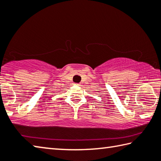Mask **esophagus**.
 Segmentation results:
<instances>
[{
	"mask_svg": "<svg viewBox=\"0 0 161 161\" xmlns=\"http://www.w3.org/2000/svg\"><path fill=\"white\" fill-rule=\"evenodd\" d=\"M76 84V85H77V86L80 85V84Z\"/></svg>",
	"mask_w": 161,
	"mask_h": 161,
	"instance_id": "1",
	"label": "esophagus"
}]
</instances>
